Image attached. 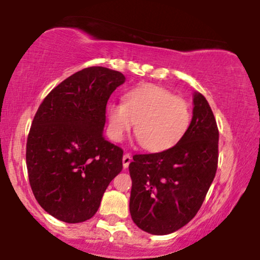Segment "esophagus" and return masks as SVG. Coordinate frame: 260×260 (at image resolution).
I'll return each mask as SVG.
<instances>
[{
  "label": "esophagus",
  "mask_w": 260,
  "mask_h": 260,
  "mask_svg": "<svg viewBox=\"0 0 260 260\" xmlns=\"http://www.w3.org/2000/svg\"><path fill=\"white\" fill-rule=\"evenodd\" d=\"M131 161H132V156H131V154L126 153L123 155V157H122V164H123V168L127 169L128 166H129Z\"/></svg>",
  "instance_id": "obj_1"
}]
</instances>
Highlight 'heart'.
<instances>
[{
  "instance_id": "1",
  "label": "heart",
  "mask_w": 260,
  "mask_h": 260,
  "mask_svg": "<svg viewBox=\"0 0 260 260\" xmlns=\"http://www.w3.org/2000/svg\"><path fill=\"white\" fill-rule=\"evenodd\" d=\"M109 134L120 142L136 123V137L145 150L159 153L175 147L190 123L187 101L159 85L148 84L124 95V103L107 107Z\"/></svg>"
}]
</instances>
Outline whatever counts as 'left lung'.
I'll return each mask as SVG.
<instances>
[{
  "label": "left lung",
  "mask_w": 260,
  "mask_h": 260,
  "mask_svg": "<svg viewBox=\"0 0 260 260\" xmlns=\"http://www.w3.org/2000/svg\"><path fill=\"white\" fill-rule=\"evenodd\" d=\"M193 117L180 142L165 151L136 154L129 211L143 231L168 235L188 223L201 209L219 159V129L207 99L196 92Z\"/></svg>",
  "instance_id": "8db88e82"
}]
</instances>
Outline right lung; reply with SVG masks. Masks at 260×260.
<instances>
[{
	"mask_svg": "<svg viewBox=\"0 0 260 260\" xmlns=\"http://www.w3.org/2000/svg\"><path fill=\"white\" fill-rule=\"evenodd\" d=\"M124 76L88 67L53 88L39 106L26 140L35 199L68 223L95 215L107 186L122 171L123 150L103 134L106 105Z\"/></svg>",
	"mask_w": 260,
	"mask_h": 260,
	"instance_id": "1",
	"label": "right lung"
}]
</instances>
